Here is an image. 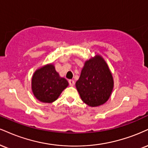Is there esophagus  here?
<instances>
[{
	"label": "esophagus",
	"instance_id": "obj_1",
	"mask_svg": "<svg viewBox=\"0 0 148 148\" xmlns=\"http://www.w3.org/2000/svg\"><path fill=\"white\" fill-rule=\"evenodd\" d=\"M69 85H70V86H74V84H75V82H74V80L70 79V80H69Z\"/></svg>",
	"mask_w": 148,
	"mask_h": 148
}]
</instances>
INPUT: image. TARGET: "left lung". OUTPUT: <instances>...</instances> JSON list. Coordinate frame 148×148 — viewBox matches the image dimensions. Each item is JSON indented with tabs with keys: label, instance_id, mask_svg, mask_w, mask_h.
Returning a JSON list of instances; mask_svg holds the SVG:
<instances>
[{
	"label": "left lung",
	"instance_id": "8db88e82",
	"mask_svg": "<svg viewBox=\"0 0 148 148\" xmlns=\"http://www.w3.org/2000/svg\"><path fill=\"white\" fill-rule=\"evenodd\" d=\"M76 87L82 101L90 107L101 106L109 99L114 80L102 56L96 55L85 61Z\"/></svg>",
	"mask_w": 148,
	"mask_h": 148
}]
</instances>
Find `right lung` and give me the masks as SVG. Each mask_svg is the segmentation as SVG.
Returning <instances> with one entry per match:
<instances>
[{
	"label": "right lung",
	"instance_id": "add662e5",
	"mask_svg": "<svg viewBox=\"0 0 148 148\" xmlns=\"http://www.w3.org/2000/svg\"><path fill=\"white\" fill-rule=\"evenodd\" d=\"M68 85L67 80L59 76L53 64H47L36 70L32 79L34 95L42 103L54 102Z\"/></svg>",
	"mask_w": 148,
	"mask_h": 148
}]
</instances>
